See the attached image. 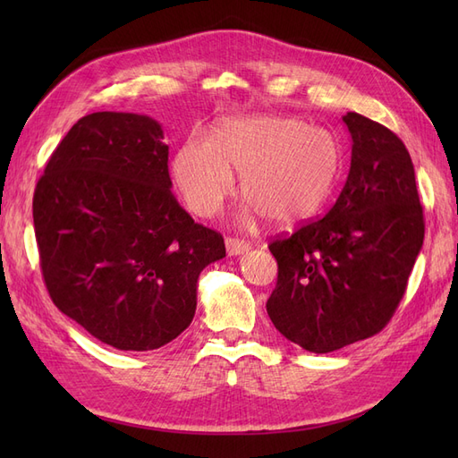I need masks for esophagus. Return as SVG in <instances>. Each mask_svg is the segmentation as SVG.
Listing matches in <instances>:
<instances>
[{
	"mask_svg": "<svg viewBox=\"0 0 458 458\" xmlns=\"http://www.w3.org/2000/svg\"><path fill=\"white\" fill-rule=\"evenodd\" d=\"M225 248H227V254L229 256H241V254L250 250V244L244 242V241L229 237V239H225Z\"/></svg>",
	"mask_w": 458,
	"mask_h": 458,
	"instance_id": "34e87169",
	"label": "esophagus"
}]
</instances>
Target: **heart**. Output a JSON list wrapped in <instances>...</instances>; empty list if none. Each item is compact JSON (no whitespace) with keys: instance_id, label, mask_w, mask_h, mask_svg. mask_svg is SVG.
Listing matches in <instances>:
<instances>
[{"instance_id":"heart-1","label":"heart","mask_w":458,"mask_h":458,"mask_svg":"<svg viewBox=\"0 0 458 458\" xmlns=\"http://www.w3.org/2000/svg\"><path fill=\"white\" fill-rule=\"evenodd\" d=\"M340 170V145L323 128L296 118L242 114L221 120L214 140L200 131L179 147L174 179L191 212L212 217L234 192V174L248 206L246 227L266 216L275 225L311 217L328 199Z\"/></svg>"}]
</instances>
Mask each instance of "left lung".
<instances>
[{
	"instance_id": "obj_1",
	"label": "left lung",
	"mask_w": 458,
	"mask_h": 458,
	"mask_svg": "<svg viewBox=\"0 0 458 458\" xmlns=\"http://www.w3.org/2000/svg\"><path fill=\"white\" fill-rule=\"evenodd\" d=\"M352 165L321 219L269 244L279 263L267 315L311 353L365 340L390 321L424 241L414 165L399 137L357 113L344 118Z\"/></svg>"
}]
</instances>
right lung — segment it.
Here are the masks:
<instances>
[{"mask_svg":"<svg viewBox=\"0 0 458 458\" xmlns=\"http://www.w3.org/2000/svg\"><path fill=\"white\" fill-rule=\"evenodd\" d=\"M162 126L145 114L80 118L34 192L41 273L55 306L123 352L177 338L197 310L202 269L224 237L175 197Z\"/></svg>","mask_w":458,"mask_h":458,"instance_id":"obj_1","label":"right lung"}]
</instances>
